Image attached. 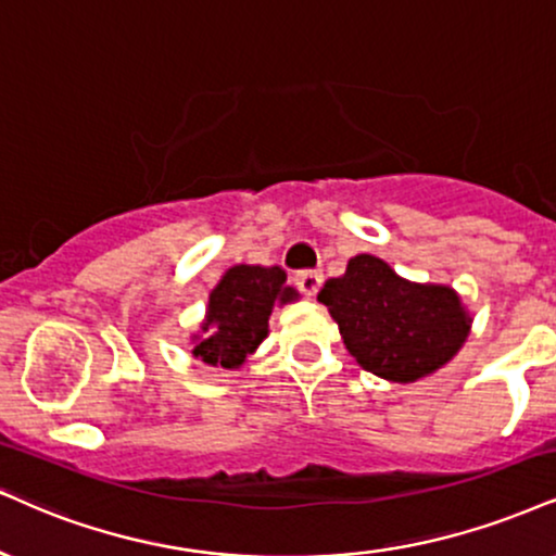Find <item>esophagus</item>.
Returning <instances> with one entry per match:
<instances>
[{
	"label": "esophagus",
	"mask_w": 556,
	"mask_h": 556,
	"mask_svg": "<svg viewBox=\"0 0 556 556\" xmlns=\"http://www.w3.org/2000/svg\"><path fill=\"white\" fill-rule=\"evenodd\" d=\"M296 283H299V289L306 293V296L314 299V296H317L319 286H321V273H317V270H304V273H299Z\"/></svg>",
	"instance_id": "obj_1"
}]
</instances>
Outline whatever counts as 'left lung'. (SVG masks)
I'll list each match as a JSON object with an SVG mask.
<instances>
[{
	"label": "left lung",
	"mask_w": 556,
	"mask_h": 556,
	"mask_svg": "<svg viewBox=\"0 0 556 556\" xmlns=\"http://www.w3.org/2000/svg\"><path fill=\"white\" fill-rule=\"evenodd\" d=\"M338 321L348 353L387 381L413 383L456 358L471 314L456 289L402 278L387 260L355 255L319 296Z\"/></svg>",
	"instance_id": "1"
}]
</instances>
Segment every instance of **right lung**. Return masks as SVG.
<instances>
[{
    "label": "right lung",
    "mask_w": 556,
    "mask_h": 556,
    "mask_svg": "<svg viewBox=\"0 0 556 556\" xmlns=\"http://www.w3.org/2000/svg\"><path fill=\"white\" fill-rule=\"evenodd\" d=\"M299 299L278 265L229 267L208 293L201 330L190 334L193 355L216 368H242L267 338L270 312Z\"/></svg>",
    "instance_id": "add662e5"
}]
</instances>
